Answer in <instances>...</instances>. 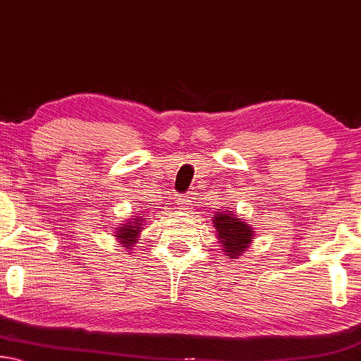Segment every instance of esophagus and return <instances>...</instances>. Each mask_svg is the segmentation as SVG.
Returning <instances> with one entry per match:
<instances>
[{"label": "esophagus", "mask_w": 361, "mask_h": 361, "mask_svg": "<svg viewBox=\"0 0 361 361\" xmlns=\"http://www.w3.org/2000/svg\"><path fill=\"white\" fill-rule=\"evenodd\" d=\"M192 197L190 195H184L180 198V203H182V209H188L190 208V204H192Z\"/></svg>", "instance_id": "34e87169"}]
</instances>
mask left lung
Wrapping results in <instances>:
<instances>
[{
  "label": "left lung",
  "instance_id": "left-lung-1",
  "mask_svg": "<svg viewBox=\"0 0 361 361\" xmlns=\"http://www.w3.org/2000/svg\"><path fill=\"white\" fill-rule=\"evenodd\" d=\"M213 223L227 257H240L253 238L252 227L231 212H219L213 218Z\"/></svg>",
  "mask_w": 361,
  "mask_h": 361
}]
</instances>
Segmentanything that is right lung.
Segmentation results:
<instances>
[{
  "mask_svg": "<svg viewBox=\"0 0 361 361\" xmlns=\"http://www.w3.org/2000/svg\"><path fill=\"white\" fill-rule=\"evenodd\" d=\"M142 221L143 219L135 218L134 221H130V223H127L126 226L119 227L118 232H116V237L119 238L121 243H123L124 247L129 248L132 243L137 242L138 232H140L142 229H145V227H143V224H142Z\"/></svg>",
  "mask_w": 361,
  "mask_h": 361,
  "instance_id": "1",
  "label": "right lung"
}]
</instances>
